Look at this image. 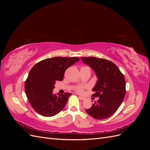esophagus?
Instances as JSON below:
<instances>
[{"instance_id": "1", "label": "esophagus", "mask_w": 150, "mask_h": 150, "mask_svg": "<svg viewBox=\"0 0 150 150\" xmlns=\"http://www.w3.org/2000/svg\"><path fill=\"white\" fill-rule=\"evenodd\" d=\"M79 99H81V100H82V101L85 100V98H84V97H82V96H79Z\"/></svg>"}]
</instances>
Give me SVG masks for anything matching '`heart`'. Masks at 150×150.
Segmentation results:
<instances>
[{
	"mask_svg": "<svg viewBox=\"0 0 150 150\" xmlns=\"http://www.w3.org/2000/svg\"><path fill=\"white\" fill-rule=\"evenodd\" d=\"M78 92H82L83 91V88H81V87H79V88H78Z\"/></svg>",
	"mask_w": 150,
	"mask_h": 150,
	"instance_id": "b5f03b06",
	"label": "heart"
}]
</instances>
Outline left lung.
Here are the masks:
<instances>
[{"mask_svg":"<svg viewBox=\"0 0 150 150\" xmlns=\"http://www.w3.org/2000/svg\"><path fill=\"white\" fill-rule=\"evenodd\" d=\"M81 59L84 64L92 68L98 79L92 90L94 91L93 96L99 99L86 111L94 119H106L117 111L124 99L125 77L111 61L95 57Z\"/></svg>","mask_w":150,"mask_h":150,"instance_id":"8db88e82","label":"left lung"}]
</instances>
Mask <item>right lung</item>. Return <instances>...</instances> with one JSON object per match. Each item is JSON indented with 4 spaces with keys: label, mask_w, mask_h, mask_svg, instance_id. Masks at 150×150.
<instances>
[{
    "label": "right lung",
    "mask_w": 150,
    "mask_h": 150,
    "mask_svg": "<svg viewBox=\"0 0 150 150\" xmlns=\"http://www.w3.org/2000/svg\"><path fill=\"white\" fill-rule=\"evenodd\" d=\"M79 61L76 57H56L40 61L32 68L25 81V91L36 112L51 117L62 110L72 94H53L54 84L56 81H62L65 71Z\"/></svg>",
    "instance_id": "right-lung-1"
}]
</instances>
